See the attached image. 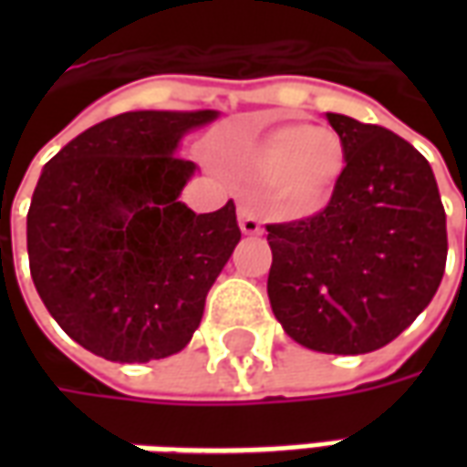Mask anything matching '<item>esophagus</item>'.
<instances>
[{"label": "esophagus", "mask_w": 467, "mask_h": 467, "mask_svg": "<svg viewBox=\"0 0 467 467\" xmlns=\"http://www.w3.org/2000/svg\"><path fill=\"white\" fill-rule=\"evenodd\" d=\"M237 220H240V230H243L244 234H260V233H263L260 217L254 214L253 204H250V202L237 204Z\"/></svg>", "instance_id": "1"}]
</instances>
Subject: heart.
<instances>
[{"mask_svg":"<svg viewBox=\"0 0 467 467\" xmlns=\"http://www.w3.org/2000/svg\"><path fill=\"white\" fill-rule=\"evenodd\" d=\"M247 170L277 180V197L287 213L323 210L343 180L348 152L340 134L307 122H285L244 152Z\"/></svg>","mask_w":467,"mask_h":467,"instance_id":"obj_1","label":"heart"}]
</instances>
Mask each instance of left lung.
Segmentation results:
<instances>
[{"label": "left lung", "mask_w": 467, "mask_h": 467, "mask_svg": "<svg viewBox=\"0 0 467 467\" xmlns=\"http://www.w3.org/2000/svg\"><path fill=\"white\" fill-rule=\"evenodd\" d=\"M348 164L320 213L267 224V295L295 343L360 355L395 340L445 273L448 233L428 160L380 124L327 112Z\"/></svg>", "instance_id": "1"}]
</instances>
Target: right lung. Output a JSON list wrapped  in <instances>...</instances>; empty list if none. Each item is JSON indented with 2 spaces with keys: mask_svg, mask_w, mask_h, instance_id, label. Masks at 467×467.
Masks as SVG:
<instances>
[{
  "mask_svg": "<svg viewBox=\"0 0 467 467\" xmlns=\"http://www.w3.org/2000/svg\"><path fill=\"white\" fill-rule=\"evenodd\" d=\"M217 112H124L89 127L42 170L26 213L29 273L75 343L105 360L180 352L240 243L234 202H177L194 164L174 147Z\"/></svg>",
  "mask_w": 467,
  "mask_h": 467,
  "instance_id": "add662e5",
  "label": "right lung"
}]
</instances>
